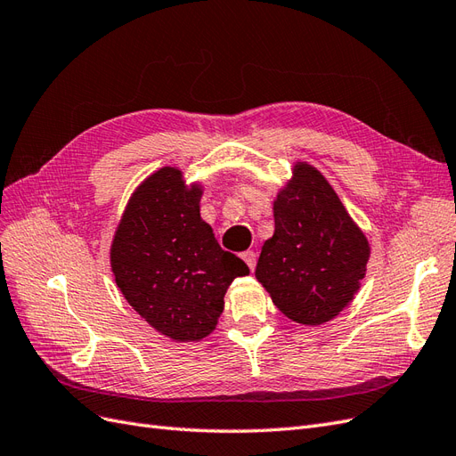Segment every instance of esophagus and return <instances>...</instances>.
Masks as SVG:
<instances>
[{
    "label": "esophagus",
    "mask_w": 456,
    "mask_h": 456,
    "mask_svg": "<svg viewBox=\"0 0 456 456\" xmlns=\"http://www.w3.org/2000/svg\"><path fill=\"white\" fill-rule=\"evenodd\" d=\"M241 256L247 262V266H249V270L253 272L255 266H256V255H255V251H245Z\"/></svg>",
    "instance_id": "34e87169"
}]
</instances>
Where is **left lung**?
<instances>
[{"label":"left lung","instance_id":"8db88e82","mask_svg":"<svg viewBox=\"0 0 456 456\" xmlns=\"http://www.w3.org/2000/svg\"><path fill=\"white\" fill-rule=\"evenodd\" d=\"M273 236L255 270L273 305L300 325H322L354 300L370 247L327 178L297 161L273 201Z\"/></svg>","mask_w":456,"mask_h":456}]
</instances>
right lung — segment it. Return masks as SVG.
I'll return each mask as SVG.
<instances>
[{
	"label": "right lung",
	"instance_id": "add662e5",
	"mask_svg": "<svg viewBox=\"0 0 456 456\" xmlns=\"http://www.w3.org/2000/svg\"><path fill=\"white\" fill-rule=\"evenodd\" d=\"M200 184L161 167L133 191L110 247L116 285L158 333L176 342L211 335L230 283L249 273L200 215Z\"/></svg>",
	"mask_w": 456,
	"mask_h": 456
}]
</instances>
